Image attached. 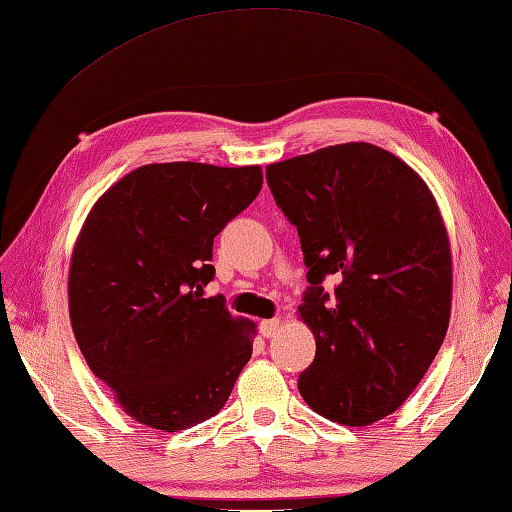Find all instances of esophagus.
I'll use <instances>...</instances> for the list:
<instances>
[{"label":"esophagus","instance_id":"obj_1","mask_svg":"<svg viewBox=\"0 0 512 512\" xmlns=\"http://www.w3.org/2000/svg\"><path fill=\"white\" fill-rule=\"evenodd\" d=\"M280 318H271V320H262L259 322V333H262L264 338H273L277 331H280Z\"/></svg>","mask_w":512,"mask_h":512}]
</instances>
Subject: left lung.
<instances>
[{"mask_svg": "<svg viewBox=\"0 0 512 512\" xmlns=\"http://www.w3.org/2000/svg\"><path fill=\"white\" fill-rule=\"evenodd\" d=\"M266 181L309 266L297 311L315 358L297 389L329 421H380L421 383L450 324L452 250L434 194L371 143L271 163ZM327 274L343 280L333 303L319 286Z\"/></svg>", "mask_w": 512, "mask_h": 512, "instance_id": "8db88e82", "label": "left lung"}]
</instances>
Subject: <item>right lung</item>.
Segmentation results:
<instances>
[{"label":"right lung","instance_id":"1","mask_svg":"<svg viewBox=\"0 0 512 512\" xmlns=\"http://www.w3.org/2000/svg\"><path fill=\"white\" fill-rule=\"evenodd\" d=\"M262 167H136L89 210L69 264V318L127 416L179 432L226 405L257 324L203 297L212 241L262 190Z\"/></svg>","mask_w":512,"mask_h":512}]
</instances>
